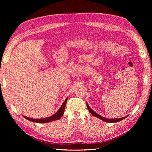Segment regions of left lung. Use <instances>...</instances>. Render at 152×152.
<instances>
[{"label":"left lung","mask_w":152,"mask_h":152,"mask_svg":"<svg viewBox=\"0 0 152 152\" xmlns=\"http://www.w3.org/2000/svg\"><path fill=\"white\" fill-rule=\"evenodd\" d=\"M86 106H87L88 109L89 111L90 112V113H91L93 116H95V117H97V118H99L101 119L102 120H103V121H106V122H108V123H115V122H118V121H121V120L124 119L126 117H124L120 118H114V119H112V118H111V119L107 118H105V117H103L100 115L99 114H98L97 113H96V112H94V111L91 109V108L89 106V105H88V103H86Z\"/></svg>","instance_id":"1"}]
</instances>
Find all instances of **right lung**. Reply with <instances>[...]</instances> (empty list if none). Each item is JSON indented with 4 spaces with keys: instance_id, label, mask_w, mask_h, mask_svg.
Listing matches in <instances>:
<instances>
[{
    "instance_id": "1",
    "label": "right lung",
    "mask_w": 152,
    "mask_h": 152,
    "mask_svg": "<svg viewBox=\"0 0 152 152\" xmlns=\"http://www.w3.org/2000/svg\"><path fill=\"white\" fill-rule=\"evenodd\" d=\"M67 98L63 103V104H62V106H61V107L59 108V110L58 111V112L55 114L54 115H53L52 116L48 117V118H42V119H34V118H31L27 117H25L23 116V117H25L26 119L33 121V122H36V123H48V122H50L52 121H55V120H57L60 119L63 114H64V112L65 110V107H66V104L67 101Z\"/></svg>"
}]
</instances>
